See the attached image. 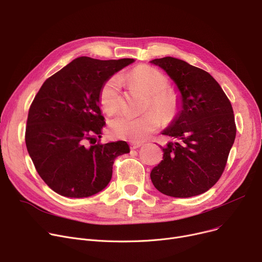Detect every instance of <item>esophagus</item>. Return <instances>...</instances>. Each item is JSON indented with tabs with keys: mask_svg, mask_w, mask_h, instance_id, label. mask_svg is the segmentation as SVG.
I'll return each instance as SVG.
<instances>
[{
	"mask_svg": "<svg viewBox=\"0 0 262 262\" xmlns=\"http://www.w3.org/2000/svg\"><path fill=\"white\" fill-rule=\"evenodd\" d=\"M141 145H142L141 142H136V141H132V142H130V148H132V149L138 148V147H140Z\"/></svg>",
	"mask_w": 262,
	"mask_h": 262,
	"instance_id": "1",
	"label": "esophagus"
}]
</instances>
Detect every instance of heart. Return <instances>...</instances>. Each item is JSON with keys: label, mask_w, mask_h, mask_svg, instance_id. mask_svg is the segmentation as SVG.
Returning a JSON list of instances; mask_svg holds the SVG:
<instances>
[{"label": "heart", "mask_w": 262, "mask_h": 262, "mask_svg": "<svg viewBox=\"0 0 262 262\" xmlns=\"http://www.w3.org/2000/svg\"><path fill=\"white\" fill-rule=\"evenodd\" d=\"M126 79L149 94L146 108L141 116L133 117L122 114L110 122V132L118 138L130 141H142L149 133L156 130L161 124V117L169 121L175 117L180 107V96L168 88L169 79L162 72L148 66H139L126 75ZM122 78L119 75L110 76L101 88L100 102L107 114H115L121 106Z\"/></svg>", "instance_id": "b5f03b06"}]
</instances>
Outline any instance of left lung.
<instances>
[{
	"mask_svg": "<svg viewBox=\"0 0 262 262\" xmlns=\"http://www.w3.org/2000/svg\"><path fill=\"white\" fill-rule=\"evenodd\" d=\"M168 74L180 92V107L162 130L169 141L163 159L150 171L161 193L190 198L209 190L221 177L236 138L232 107L217 81L200 68L174 57L149 61Z\"/></svg>",
	"mask_w": 262,
	"mask_h": 262,
	"instance_id": "8db88e82",
	"label": "left lung"
}]
</instances>
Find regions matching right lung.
I'll list each match as a JSON object with an SVG mask.
<instances>
[{
  "instance_id": "obj_1",
  "label": "right lung",
  "mask_w": 262,
  "mask_h": 262,
  "mask_svg": "<svg viewBox=\"0 0 262 262\" xmlns=\"http://www.w3.org/2000/svg\"><path fill=\"white\" fill-rule=\"evenodd\" d=\"M134 61L78 57L49 77L35 96L25 143L38 174L56 193L74 199L99 193L112 180L115 158L129 153L125 141L95 144V138L105 126L101 88Z\"/></svg>"
}]
</instances>
